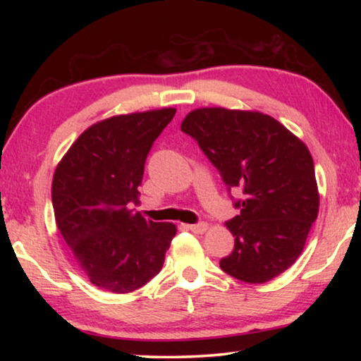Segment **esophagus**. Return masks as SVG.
Returning <instances> with one entry per match:
<instances>
[{
    "label": "esophagus",
    "mask_w": 361,
    "mask_h": 361,
    "mask_svg": "<svg viewBox=\"0 0 361 361\" xmlns=\"http://www.w3.org/2000/svg\"><path fill=\"white\" fill-rule=\"evenodd\" d=\"M189 231H192L194 234H204V232L209 231V224L207 223H197V224H189L188 226Z\"/></svg>",
    "instance_id": "1"
}]
</instances>
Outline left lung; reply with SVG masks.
<instances>
[{
  "instance_id": "8db88e82",
  "label": "left lung",
  "mask_w": 361,
  "mask_h": 361,
  "mask_svg": "<svg viewBox=\"0 0 361 361\" xmlns=\"http://www.w3.org/2000/svg\"><path fill=\"white\" fill-rule=\"evenodd\" d=\"M181 130L199 143L231 188L240 213L226 223L234 250L219 261L231 277L264 283L302 253L320 195L310 151L283 124L261 111L221 106L186 114Z\"/></svg>"
}]
</instances>
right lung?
Instances as JSON below:
<instances>
[{
    "mask_svg": "<svg viewBox=\"0 0 361 361\" xmlns=\"http://www.w3.org/2000/svg\"><path fill=\"white\" fill-rule=\"evenodd\" d=\"M175 108L111 116L78 137L52 180L57 228L90 283L132 293L161 272L176 234L172 223L145 219L138 202L145 161Z\"/></svg>",
    "mask_w": 361,
    "mask_h": 361,
    "instance_id": "obj_1",
    "label": "right lung"
}]
</instances>
